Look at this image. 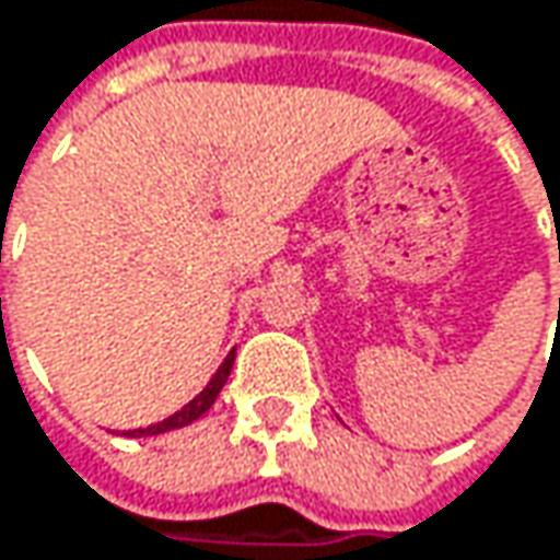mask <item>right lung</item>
I'll list each match as a JSON object with an SVG mask.
<instances>
[{"label":"right lung","mask_w":560,"mask_h":560,"mask_svg":"<svg viewBox=\"0 0 560 560\" xmlns=\"http://www.w3.org/2000/svg\"><path fill=\"white\" fill-rule=\"evenodd\" d=\"M233 355H236V349L230 352L228 359H224V365L214 372V378L205 384V390L195 397V400H188L178 413H173L170 420H163V423H156V427H147V430H133L130 435H160V432H170V430H182V427H188V423H195L201 413H208L211 410V404L218 400V394H221V387L228 384L230 369H233Z\"/></svg>","instance_id":"add662e5"}]
</instances>
